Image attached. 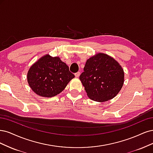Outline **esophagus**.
<instances>
[{"instance_id":"1","label":"esophagus","mask_w":153,"mask_h":153,"mask_svg":"<svg viewBox=\"0 0 153 153\" xmlns=\"http://www.w3.org/2000/svg\"><path fill=\"white\" fill-rule=\"evenodd\" d=\"M79 75H80V72H77L75 73V76L76 77H78L79 76Z\"/></svg>"}]
</instances>
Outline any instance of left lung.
Masks as SVG:
<instances>
[{"label": "left lung", "instance_id": "8db88e82", "mask_svg": "<svg viewBox=\"0 0 153 153\" xmlns=\"http://www.w3.org/2000/svg\"><path fill=\"white\" fill-rule=\"evenodd\" d=\"M79 79L88 97L102 102L112 99L121 90L124 72L114 58L99 53L86 61Z\"/></svg>", "mask_w": 153, "mask_h": 153}]
</instances>
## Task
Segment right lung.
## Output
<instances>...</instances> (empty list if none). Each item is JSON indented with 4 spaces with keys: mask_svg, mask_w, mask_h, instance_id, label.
<instances>
[{
    "mask_svg": "<svg viewBox=\"0 0 153 153\" xmlns=\"http://www.w3.org/2000/svg\"><path fill=\"white\" fill-rule=\"evenodd\" d=\"M75 77L60 58L46 55L36 62L27 74L32 90L44 97H52L61 93Z\"/></svg>",
    "mask_w": 153,
    "mask_h": 153,
    "instance_id": "1",
    "label": "right lung"
}]
</instances>
